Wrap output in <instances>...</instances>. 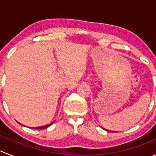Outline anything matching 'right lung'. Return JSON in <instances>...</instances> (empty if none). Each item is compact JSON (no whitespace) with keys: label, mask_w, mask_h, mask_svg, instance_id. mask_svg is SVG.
Here are the masks:
<instances>
[{"label":"right lung","mask_w":156,"mask_h":156,"mask_svg":"<svg viewBox=\"0 0 156 156\" xmlns=\"http://www.w3.org/2000/svg\"><path fill=\"white\" fill-rule=\"evenodd\" d=\"M53 123V122H52V123L49 124V125H44V126H41V127H32V128H34V129H45V128H48V127H50V125H51Z\"/></svg>","instance_id":"obj_1"}]
</instances>
